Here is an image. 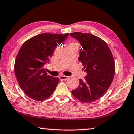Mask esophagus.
<instances>
[{"mask_svg": "<svg viewBox=\"0 0 134 134\" xmlns=\"http://www.w3.org/2000/svg\"><path fill=\"white\" fill-rule=\"evenodd\" d=\"M68 78V76H64V75H62V76H59V79L60 80H65Z\"/></svg>", "mask_w": 134, "mask_h": 134, "instance_id": "obj_1", "label": "esophagus"}]
</instances>
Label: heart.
Instances as JSON below:
<instances>
[{"label": "heart", "instance_id": "heart-1", "mask_svg": "<svg viewBox=\"0 0 134 134\" xmlns=\"http://www.w3.org/2000/svg\"><path fill=\"white\" fill-rule=\"evenodd\" d=\"M71 47H78V44L76 42H73L72 43H71Z\"/></svg>", "mask_w": 134, "mask_h": 134}]
</instances>
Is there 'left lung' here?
I'll use <instances>...</instances> for the list:
<instances>
[{"label": "left lung", "mask_w": 134, "mask_h": 134, "mask_svg": "<svg viewBox=\"0 0 134 134\" xmlns=\"http://www.w3.org/2000/svg\"><path fill=\"white\" fill-rule=\"evenodd\" d=\"M70 35L81 45L79 61L87 73L71 93L81 102L92 103L100 98L112 84L115 71L114 57L106 42L99 37L81 32Z\"/></svg>", "instance_id": "left-lung-1"}]
</instances>
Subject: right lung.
<instances>
[{"label":"right lung","instance_id":"right-lung-1","mask_svg":"<svg viewBox=\"0 0 134 134\" xmlns=\"http://www.w3.org/2000/svg\"><path fill=\"white\" fill-rule=\"evenodd\" d=\"M69 33H42L28 39L17 54L14 71L19 85L26 95L35 101L47 99L59 80L47 74L44 65L56 47L64 42Z\"/></svg>","mask_w":134,"mask_h":134}]
</instances>
